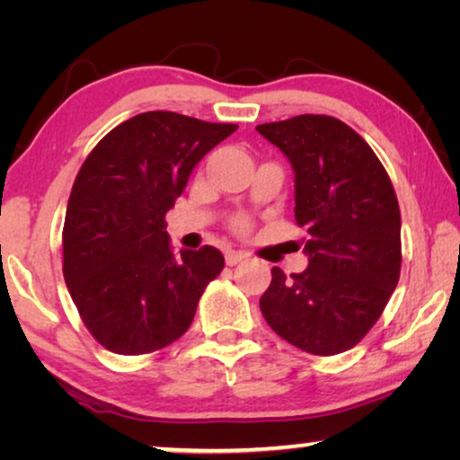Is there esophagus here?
I'll list each match as a JSON object with an SVG mask.
<instances>
[{"label": "esophagus", "instance_id": "34e87169", "mask_svg": "<svg viewBox=\"0 0 460 460\" xmlns=\"http://www.w3.org/2000/svg\"><path fill=\"white\" fill-rule=\"evenodd\" d=\"M244 257H247V253H243V251H226V263H228V266H236V263H241Z\"/></svg>", "mask_w": 460, "mask_h": 460}]
</instances>
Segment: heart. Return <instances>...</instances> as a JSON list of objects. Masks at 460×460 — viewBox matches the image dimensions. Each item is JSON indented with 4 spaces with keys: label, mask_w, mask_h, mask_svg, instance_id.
Masks as SVG:
<instances>
[{
    "label": "heart",
    "mask_w": 460,
    "mask_h": 460,
    "mask_svg": "<svg viewBox=\"0 0 460 460\" xmlns=\"http://www.w3.org/2000/svg\"><path fill=\"white\" fill-rule=\"evenodd\" d=\"M238 226H241V228H247V222H241Z\"/></svg>",
    "instance_id": "b5f03b06"
}]
</instances>
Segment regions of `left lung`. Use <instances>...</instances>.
Masks as SVG:
<instances>
[{"label": "left lung", "mask_w": 460, "mask_h": 460, "mask_svg": "<svg viewBox=\"0 0 460 460\" xmlns=\"http://www.w3.org/2000/svg\"><path fill=\"white\" fill-rule=\"evenodd\" d=\"M260 134L295 172V222L307 268H272L261 295L266 323L295 348L335 356L360 343L400 280V207L373 148L329 115L263 123Z\"/></svg>", "instance_id": "obj_1"}]
</instances>
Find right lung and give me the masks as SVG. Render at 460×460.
<instances>
[{
  "label": "right lung",
  "mask_w": 460,
  "mask_h": 460,
  "mask_svg": "<svg viewBox=\"0 0 460 460\" xmlns=\"http://www.w3.org/2000/svg\"><path fill=\"white\" fill-rule=\"evenodd\" d=\"M238 125L169 111L111 129L75 178L62 230V274L79 316L109 351L167 348L192 324L224 255L169 244L165 216L192 169Z\"/></svg>",
  "instance_id": "obj_1"
}]
</instances>
